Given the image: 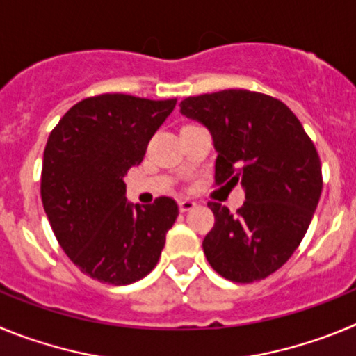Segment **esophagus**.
<instances>
[{"label": "esophagus", "mask_w": 356, "mask_h": 356, "mask_svg": "<svg viewBox=\"0 0 356 356\" xmlns=\"http://www.w3.org/2000/svg\"><path fill=\"white\" fill-rule=\"evenodd\" d=\"M178 205H180V212H188V210H193L194 207H196V201H193V200H181L180 203H178Z\"/></svg>", "instance_id": "34e87169"}]
</instances>
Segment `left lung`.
Here are the masks:
<instances>
[{
	"instance_id": "1",
	"label": "left lung",
	"mask_w": 356,
	"mask_h": 356,
	"mask_svg": "<svg viewBox=\"0 0 356 356\" xmlns=\"http://www.w3.org/2000/svg\"><path fill=\"white\" fill-rule=\"evenodd\" d=\"M185 118L212 134L216 185H241L244 205L232 213L210 201L216 225L203 241L213 271L251 284L284 266L307 234L323 191L321 160L285 103L242 89L185 97Z\"/></svg>"
}]
</instances>
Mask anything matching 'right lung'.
Wrapping results in <instances>:
<instances>
[{
  "label": "right lung",
  "instance_id": "add662e5",
  "mask_svg": "<svg viewBox=\"0 0 356 356\" xmlns=\"http://www.w3.org/2000/svg\"><path fill=\"white\" fill-rule=\"evenodd\" d=\"M175 105L102 94L71 106L49 134L40 176L44 212L72 264L102 284L128 285L149 275L178 217L171 197L128 203L122 181Z\"/></svg>",
  "mask_w": 356,
  "mask_h": 356
}]
</instances>
